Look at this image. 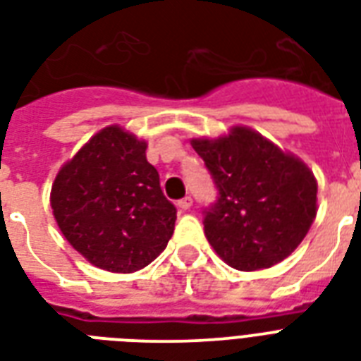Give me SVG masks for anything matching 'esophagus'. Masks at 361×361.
<instances>
[{"instance_id":"esophagus-1","label":"esophagus","mask_w":361,"mask_h":361,"mask_svg":"<svg viewBox=\"0 0 361 361\" xmlns=\"http://www.w3.org/2000/svg\"><path fill=\"white\" fill-rule=\"evenodd\" d=\"M177 207L180 211H188L190 207H192V197H183V200H178Z\"/></svg>"}]
</instances>
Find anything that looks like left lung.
I'll list each match as a JSON object with an SVG mask.
<instances>
[{
    "label": "left lung",
    "instance_id": "1",
    "mask_svg": "<svg viewBox=\"0 0 361 361\" xmlns=\"http://www.w3.org/2000/svg\"><path fill=\"white\" fill-rule=\"evenodd\" d=\"M192 147L219 188L205 209V237L226 264L265 269L294 252L317 216L318 184L298 158L247 126Z\"/></svg>",
    "mask_w": 361,
    "mask_h": 361
}]
</instances>
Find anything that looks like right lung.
Wrapping results in <instances>:
<instances>
[{
    "label": "right lung",
    "instance_id": "add662e5",
    "mask_svg": "<svg viewBox=\"0 0 361 361\" xmlns=\"http://www.w3.org/2000/svg\"><path fill=\"white\" fill-rule=\"evenodd\" d=\"M50 207L69 245L92 265L133 273L154 262L171 239L177 209L147 161V142L107 126L63 164Z\"/></svg>",
    "mask_w": 361,
    "mask_h": 361
}]
</instances>
